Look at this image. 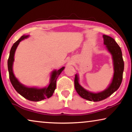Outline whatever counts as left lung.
I'll list each match as a JSON object with an SVG mask.
<instances>
[{
  "mask_svg": "<svg viewBox=\"0 0 132 132\" xmlns=\"http://www.w3.org/2000/svg\"><path fill=\"white\" fill-rule=\"evenodd\" d=\"M104 44L112 56L114 73L111 84L107 89L98 93H93L84 89L79 83V77L75 75V86L76 91L82 98L89 101L99 102L104 100L117 91L120 87L122 80V74L124 71V61L122 59V52L114 39L109 36L103 35Z\"/></svg>",
  "mask_w": 132,
  "mask_h": 132,
  "instance_id": "left-lung-1",
  "label": "left lung"
}]
</instances>
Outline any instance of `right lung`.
Returning a JSON list of instances; mask_svg holds the SVG:
<instances>
[{
	"instance_id": "obj_1",
	"label": "right lung",
	"mask_w": 132,
	"mask_h": 132,
	"mask_svg": "<svg viewBox=\"0 0 132 132\" xmlns=\"http://www.w3.org/2000/svg\"><path fill=\"white\" fill-rule=\"evenodd\" d=\"M29 35H23L19 40H17L13 44L11 48L10 56L8 60V68L9 71V76L11 84L13 86L14 89L18 93L20 94L21 96L24 97L25 98L28 99L32 102H39L47 98H50L52 96L53 94L56 89V79L58 77L63 70L64 69V67H63L58 70H54L52 73L51 78H50V84L48 85V87L43 88H28L19 82L17 79L16 78L12 71V65L14 61V54L17 48L18 45L20 42L23 39L27 38Z\"/></svg>"
}]
</instances>
